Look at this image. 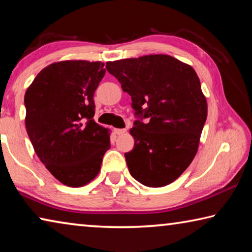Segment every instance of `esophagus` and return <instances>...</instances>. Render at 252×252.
Instances as JSON below:
<instances>
[{"mask_svg":"<svg viewBox=\"0 0 252 252\" xmlns=\"http://www.w3.org/2000/svg\"><path fill=\"white\" fill-rule=\"evenodd\" d=\"M114 132H116L118 135H122L123 133H126V129H116V130H114Z\"/></svg>","mask_w":252,"mask_h":252,"instance_id":"esophagus-1","label":"esophagus"}]
</instances>
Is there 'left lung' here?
I'll list each match as a JSON object with an SVG mask.
<instances>
[{
  "label": "left lung",
  "instance_id": "obj_1",
  "mask_svg": "<svg viewBox=\"0 0 252 252\" xmlns=\"http://www.w3.org/2000/svg\"><path fill=\"white\" fill-rule=\"evenodd\" d=\"M129 93L138 118L130 130L134 148L125 153L131 176L159 188L181 176L197 155L207 120V100L195 71L170 55L106 62ZM143 118L148 121L142 122Z\"/></svg>",
  "mask_w": 252,
  "mask_h": 252
}]
</instances>
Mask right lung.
Listing matches in <instances>:
<instances>
[{
  "label": "right lung",
  "mask_w": 252,
  "mask_h": 252,
  "mask_svg": "<svg viewBox=\"0 0 252 252\" xmlns=\"http://www.w3.org/2000/svg\"><path fill=\"white\" fill-rule=\"evenodd\" d=\"M103 66L81 60L52 63L25 92V126L34 151L65 186L92 181L110 149L109 129L93 119V95L105 74Z\"/></svg>",
  "instance_id": "1"
}]
</instances>
